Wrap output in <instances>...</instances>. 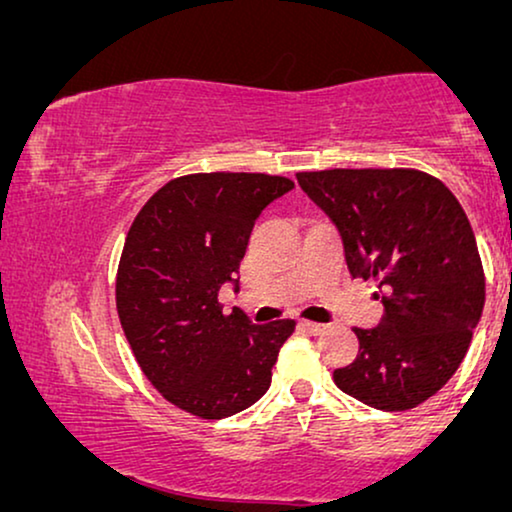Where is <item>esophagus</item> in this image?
Listing matches in <instances>:
<instances>
[{
    "label": "esophagus",
    "mask_w": 512,
    "mask_h": 512,
    "mask_svg": "<svg viewBox=\"0 0 512 512\" xmlns=\"http://www.w3.org/2000/svg\"><path fill=\"white\" fill-rule=\"evenodd\" d=\"M301 327L311 331V334H322V331L327 329V325H322V322H313V320H301Z\"/></svg>",
    "instance_id": "esophagus-1"
}]
</instances>
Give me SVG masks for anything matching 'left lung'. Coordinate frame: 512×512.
<instances>
[{
  "label": "left lung",
  "mask_w": 512,
  "mask_h": 512,
  "mask_svg": "<svg viewBox=\"0 0 512 512\" xmlns=\"http://www.w3.org/2000/svg\"><path fill=\"white\" fill-rule=\"evenodd\" d=\"M338 227L355 278H373L385 318L355 327L359 355L334 383L378 410H410L459 369L485 306V271L455 194L420 169L299 171Z\"/></svg>",
  "instance_id": "8db88e82"
}]
</instances>
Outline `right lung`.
<instances>
[{
  "instance_id": "1",
  "label": "right lung",
  "mask_w": 512,
  "mask_h": 512,
  "mask_svg": "<svg viewBox=\"0 0 512 512\" xmlns=\"http://www.w3.org/2000/svg\"><path fill=\"white\" fill-rule=\"evenodd\" d=\"M292 187L285 176L243 171L178 176L143 204L127 232L115 276L122 331L150 385L201 420L253 406L297 327L253 325L218 301L257 215Z\"/></svg>"
}]
</instances>
